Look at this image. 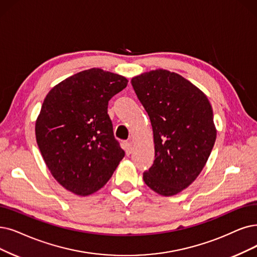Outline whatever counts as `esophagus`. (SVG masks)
Segmentation results:
<instances>
[{"label":"esophagus","mask_w":257,"mask_h":257,"mask_svg":"<svg viewBox=\"0 0 257 257\" xmlns=\"http://www.w3.org/2000/svg\"><path fill=\"white\" fill-rule=\"evenodd\" d=\"M124 150H125V153L126 155H131L132 152H133V146H132V142H125L124 145Z\"/></svg>","instance_id":"34e87169"}]
</instances>
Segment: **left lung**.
Wrapping results in <instances>:
<instances>
[{
	"mask_svg": "<svg viewBox=\"0 0 257 257\" xmlns=\"http://www.w3.org/2000/svg\"><path fill=\"white\" fill-rule=\"evenodd\" d=\"M151 120L155 160L143 173L154 192L173 196L198 177L216 140L213 109L202 91L176 73L151 70L132 79Z\"/></svg>",
	"mask_w": 257,
	"mask_h": 257,
	"instance_id": "1",
	"label": "left lung"
}]
</instances>
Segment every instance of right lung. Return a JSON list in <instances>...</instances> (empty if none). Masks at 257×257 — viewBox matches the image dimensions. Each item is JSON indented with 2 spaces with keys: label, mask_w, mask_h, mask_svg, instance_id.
I'll list each match as a JSON object with an SVG mask.
<instances>
[{
  "label": "right lung",
  "mask_w": 257,
  "mask_h": 257,
  "mask_svg": "<svg viewBox=\"0 0 257 257\" xmlns=\"http://www.w3.org/2000/svg\"><path fill=\"white\" fill-rule=\"evenodd\" d=\"M127 82L90 68L60 82L44 99L36 121L38 147L51 175L79 196L100 190L124 157L107 105Z\"/></svg>",
  "instance_id": "add662e5"
}]
</instances>
